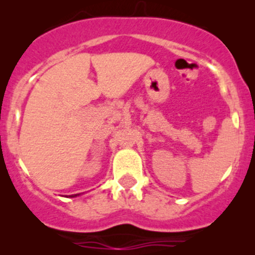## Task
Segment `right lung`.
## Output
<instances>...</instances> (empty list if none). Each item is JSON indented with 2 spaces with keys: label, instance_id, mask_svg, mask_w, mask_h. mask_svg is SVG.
Wrapping results in <instances>:
<instances>
[{
  "label": "right lung",
  "instance_id": "add662e5",
  "mask_svg": "<svg viewBox=\"0 0 255 255\" xmlns=\"http://www.w3.org/2000/svg\"><path fill=\"white\" fill-rule=\"evenodd\" d=\"M81 193H79V194H73V195H69V197L71 198H75V197H79V195H80Z\"/></svg>",
  "mask_w": 255,
  "mask_h": 255
}]
</instances>
